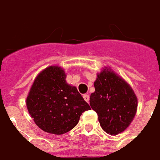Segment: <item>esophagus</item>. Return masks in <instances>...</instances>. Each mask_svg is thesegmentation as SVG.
<instances>
[{"label": "esophagus", "instance_id": "obj_1", "mask_svg": "<svg viewBox=\"0 0 160 160\" xmlns=\"http://www.w3.org/2000/svg\"><path fill=\"white\" fill-rule=\"evenodd\" d=\"M83 98H84V100L86 101L87 102H89L90 97H89V95H88V94H85V95H83Z\"/></svg>", "mask_w": 160, "mask_h": 160}]
</instances>
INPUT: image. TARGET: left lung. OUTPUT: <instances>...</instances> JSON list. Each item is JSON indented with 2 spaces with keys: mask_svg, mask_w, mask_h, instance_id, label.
Listing matches in <instances>:
<instances>
[{
  "mask_svg": "<svg viewBox=\"0 0 160 160\" xmlns=\"http://www.w3.org/2000/svg\"><path fill=\"white\" fill-rule=\"evenodd\" d=\"M90 106L98 116L103 131L116 135L123 132L135 117L137 98L131 87L112 69L105 68L94 82Z\"/></svg>",
  "mask_w": 160,
  "mask_h": 160,
  "instance_id": "left-lung-1",
  "label": "left lung"
}]
</instances>
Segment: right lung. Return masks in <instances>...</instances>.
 <instances>
[{"mask_svg":"<svg viewBox=\"0 0 160 160\" xmlns=\"http://www.w3.org/2000/svg\"><path fill=\"white\" fill-rule=\"evenodd\" d=\"M58 66H49L36 77L26 99L29 115L45 132L62 135L78 123L80 116L90 110L76 87L66 82Z\"/></svg>","mask_w":160,"mask_h":160,"instance_id":"1","label":"right lung"}]
</instances>
